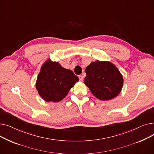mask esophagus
Wrapping results in <instances>:
<instances>
[{
	"mask_svg": "<svg viewBox=\"0 0 154 154\" xmlns=\"http://www.w3.org/2000/svg\"><path fill=\"white\" fill-rule=\"evenodd\" d=\"M79 80L81 82H83L84 81V77L82 75H79Z\"/></svg>",
	"mask_w": 154,
	"mask_h": 154,
	"instance_id": "esophagus-1",
	"label": "esophagus"
}]
</instances>
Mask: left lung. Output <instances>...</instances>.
Listing matches in <instances>:
<instances>
[{"mask_svg":"<svg viewBox=\"0 0 154 154\" xmlns=\"http://www.w3.org/2000/svg\"><path fill=\"white\" fill-rule=\"evenodd\" d=\"M85 73V84L100 100L114 99L122 90L123 77L114 65L109 62H92L87 67Z\"/></svg>","mask_w":154,"mask_h":154,"instance_id":"8db88e82","label":"left lung"}]
</instances>
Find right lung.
Wrapping results in <instances>:
<instances>
[{"label":"right lung","mask_w":154,"mask_h":154,"mask_svg":"<svg viewBox=\"0 0 154 154\" xmlns=\"http://www.w3.org/2000/svg\"><path fill=\"white\" fill-rule=\"evenodd\" d=\"M79 78L70 70L62 67L58 62L47 61L42 66L36 82V88L46 102L62 100Z\"/></svg>","instance_id":"right-lung-1"}]
</instances>
